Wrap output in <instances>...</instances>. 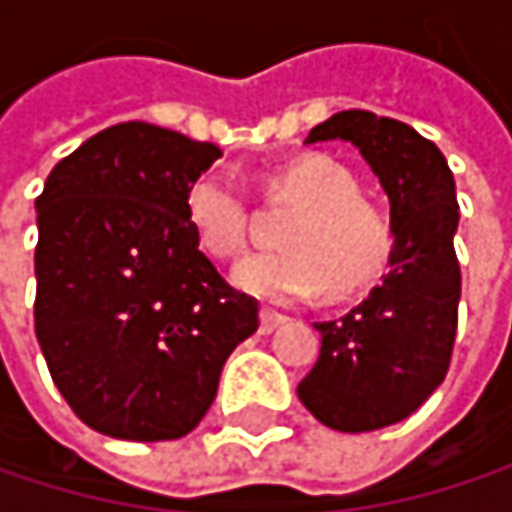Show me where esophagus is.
<instances>
[{
  "instance_id": "34e87169",
  "label": "esophagus",
  "mask_w": 512,
  "mask_h": 512,
  "mask_svg": "<svg viewBox=\"0 0 512 512\" xmlns=\"http://www.w3.org/2000/svg\"><path fill=\"white\" fill-rule=\"evenodd\" d=\"M284 320H287V317H284L281 311H275V308H260V332H263V335H269V332H272L275 326H281Z\"/></svg>"
}]
</instances>
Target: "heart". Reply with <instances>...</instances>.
<instances>
[{
	"label": "heart",
	"instance_id": "obj_1",
	"mask_svg": "<svg viewBox=\"0 0 512 512\" xmlns=\"http://www.w3.org/2000/svg\"><path fill=\"white\" fill-rule=\"evenodd\" d=\"M266 198L293 204L284 249L243 260L234 281L263 299H305L326 287L353 296L385 275L397 249L394 213L370 198L356 171L332 154H302L266 177ZM186 219L207 255L237 257L249 243L252 207L231 168H207L186 189Z\"/></svg>",
	"mask_w": 512,
	"mask_h": 512
}]
</instances>
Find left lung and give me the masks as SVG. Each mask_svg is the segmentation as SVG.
Wrapping results in <instances>:
<instances>
[{"mask_svg":"<svg viewBox=\"0 0 512 512\" xmlns=\"http://www.w3.org/2000/svg\"><path fill=\"white\" fill-rule=\"evenodd\" d=\"M353 142L379 174L397 222L391 269L338 320L314 323L320 358L299 400L326 427L370 433L409 418L451 367L460 308V222L454 174L442 151L409 124L347 109L317 124L308 145Z\"/></svg>","mask_w":512,"mask_h":512,"instance_id":"1","label":"left lung"}]
</instances>
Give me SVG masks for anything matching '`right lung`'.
Here are the masks:
<instances>
[{
	"mask_svg": "<svg viewBox=\"0 0 512 512\" xmlns=\"http://www.w3.org/2000/svg\"><path fill=\"white\" fill-rule=\"evenodd\" d=\"M219 156L127 121L64 156L35 201V335L67 406L103 436L192 433L228 356L257 332V299L198 249L183 207Z\"/></svg>",
	"mask_w": 512,
	"mask_h": 512,
	"instance_id": "1",
	"label": "right lung"
}]
</instances>
